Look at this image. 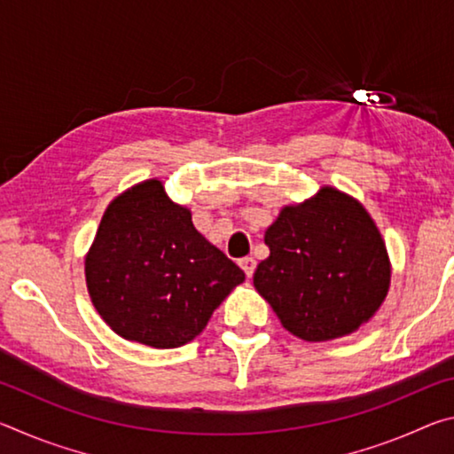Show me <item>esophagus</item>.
Segmentation results:
<instances>
[{
  "label": "esophagus",
  "mask_w": 454,
  "mask_h": 454,
  "mask_svg": "<svg viewBox=\"0 0 454 454\" xmlns=\"http://www.w3.org/2000/svg\"><path fill=\"white\" fill-rule=\"evenodd\" d=\"M238 264H240L244 274L248 276V278H252V274H254V270H256V260L252 258V256H246V258H242Z\"/></svg>",
  "instance_id": "34e87169"
}]
</instances>
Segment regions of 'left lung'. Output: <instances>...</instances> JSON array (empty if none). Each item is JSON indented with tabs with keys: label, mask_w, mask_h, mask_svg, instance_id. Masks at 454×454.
Masks as SVG:
<instances>
[{
	"label": "left lung",
	"mask_w": 454,
	"mask_h": 454,
	"mask_svg": "<svg viewBox=\"0 0 454 454\" xmlns=\"http://www.w3.org/2000/svg\"><path fill=\"white\" fill-rule=\"evenodd\" d=\"M264 242L270 256L258 264L254 288L306 342L356 333L388 294L393 268L380 230L356 198L333 186L284 206Z\"/></svg>",
	"instance_id": "8db88e82"
}]
</instances>
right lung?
Returning <instances> with one entry per match:
<instances>
[{"instance_id":"add662e5","label":"right lung","mask_w":454,"mask_h":454,"mask_svg":"<svg viewBox=\"0 0 454 454\" xmlns=\"http://www.w3.org/2000/svg\"><path fill=\"white\" fill-rule=\"evenodd\" d=\"M244 278L158 178L107 204L86 254V284L99 317L118 336L152 348L194 340Z\"/></svg>"}]
</instances>
